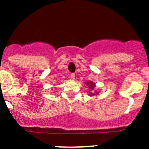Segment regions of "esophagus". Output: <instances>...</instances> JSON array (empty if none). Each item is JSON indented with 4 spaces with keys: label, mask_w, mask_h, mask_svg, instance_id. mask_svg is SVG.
Listing matches in <instances>:
<instances>
[{
    "label": "esophagus",
    "mask_w": 149,
    "mask_h": 149,
    "mask_svg": "<svg viewBox=\"0 0 149 149\" xmlns=\"http://www.w3.org/2000/svg\"><path fill=\"white\" fill-rule=\"evenodd\" d=\"M70 78L72 79V80H75V74H74V73H72V74H71V75H70Z\"/></svg>",
    "instance_id": "1"
}]
</instances>
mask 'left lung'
<instances>
[{
	"label": "left lung",
	"mask_w": 149,
	"mask_h": 149,
	"mask_svg": "<svg viewBox=\"0 0 149 149\" xmlns=\"http://www.w3.org/2000/svg\"><path fill=\"white\" fill-rule=\"evenodd\" d=\"M86 84L88 86L89 89V93L88 95L92 96V95H97L99 93V92H97V91H92L93 89H94V88L95 87V84H94L92 81H88V82H86Z\"/></svg>",
	"instance_id": "8db88e82"
}]
</instances>
